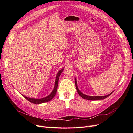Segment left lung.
Instances as JSON below:
<instances>
[{"label": "left lung", "instance_id": "1", "mask_svg": "<svg viewBox=\"0 0 133 133\" xmlns=\"http://www.w3.org/2000/svg\"><path fill=\"white\" fill-rule=\"evenodd\" d=\"M75 85H76V89H77V91L78 93V94L79 95L83 98L84 99H88V100H99V99H105V98H107V97H108L109 96H110V95L112 93L111 92L110 94L107 95H105V96H88V95H84L83 94V93H82L78 89V88L77 87V82H76V78L75 79Z\"/></svg>", "mask_w": 133, "mask_h": 133}]
</instances>
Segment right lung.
I'll return each mask as SVG.
<instances>
[{
    "instance_id": "right-lung-1",
    "label": "right lung",
    "mask_w": 133,
    "mask_h": 133,
    "mask_svg": "<svg viewBox=\"0 0 133 133\" xmlns=\"http://www.w3.org/2000/svg\"><path fill=\"white\" fill-rule=\"evenodd\" d=\"M63 71V69H61L60 71H59L57 75V76H56V81H55V85L54 90L52 91L51 94H50L48 96H47L46 97H44L43 98H41V99H35V98H31L27 97L25 96L24 95H23V96L25 97V98H26L27 100L30 101V102L32 103H35V104H40V103H45V102H48V101H49L50 100H51L54 98V97L55 96V95L56 94L57 90L59 76H60V75L61 74V73Z\"/></svg>"
}]
</instances>
